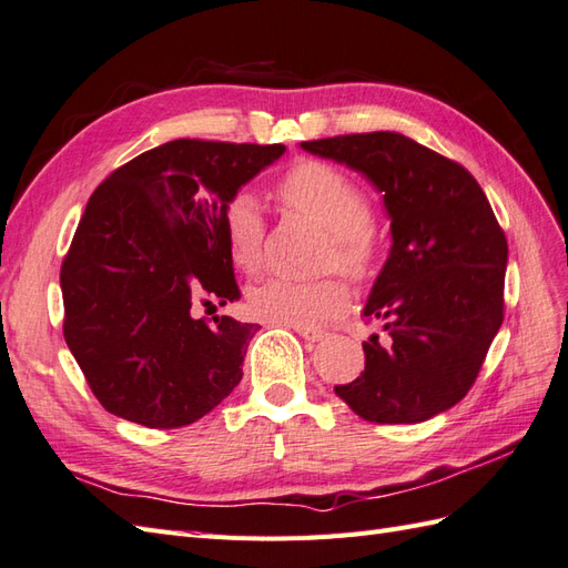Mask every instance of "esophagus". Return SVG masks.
Returning a JSON list of instances; mask_svg holds the SVG:
<instances>
[{
  "label": "esophagus",
  "instance_id": "obj_1",
  "mask_svg": "<svg viewBox=\"0 0 568 568\" xmlns=\"http://www.w3.org/2000/svg\"><path fill=\"white\" fill-rule=\"evenodd\" d=\"M295 331H297V336H302L304 341H310V343H318V341H324V336H326V331L310 328V326H297Z\"/></svg>",
  "mask_w": 568,
  "mask_h": 568
}]
</instances>
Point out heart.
<instances>
[{"label":"heart","mask_w":568,"mask_h":568,"mask_svg":"<svg viewBox=\"0 0 568 568\" xmlns=\"http://www.w3.org/2000/svg\"><path fill=\"white\" fill-rule=\"evenodd\" d=\"M278 196L287 209L310 217L331 235L328 266L351 278H367L374 264L372 203L355 180L322 160H300L278 182ZM223 240L230 264L240 273L261 266L264 217L252 194L230 199L223 211ZM347 304V287L341 281L295 283L271 278L250 290L246 312L258 322L275 326H314L336 316Z\"/></svg>","instance_id":"heart-1"}]
</instances>
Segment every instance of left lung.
<instances>
[{
	"instance_id": "left-lung-1",
	"label": "left lung",
	"mask_w": 568,
	"mask_h": 568,
	"mask_svg": "<svg viewBox=\"0 0 568 568\" xmlns=\"http://www.w3.org/2000/svg\"><path fill=\"white\" fill-rule=\"evenodd\" d=\"M304 151L365 174L384 196L390 252L376 275L365 372L336 386L376 425H415L468 394L504 322L508 246L483 186L463 165L396 132L302 141Z\"/></svg>"
}]
</instances>
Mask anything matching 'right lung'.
<instances>
[{
    "label": "right lung",
    "instance_id": "right-lung-1",
    "mask_svg": "<svg viewBox=\"0 0 568 568\" xmlns=\"http://www.w3.org/2000/svg\"><path fill=\"white\" fill-rule=\"evenodd\" d=\"M283 153V143L168 141L85 203L60 273L64 341L108 413L174 429L240 384L261 326L196 310L240 300L223 211Z\"/></svg>",
    "mask_w": 568,
    "mask_h": 568
}]
</instances>
